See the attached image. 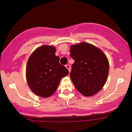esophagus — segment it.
Listing matches in <instances>:
<instances>
[{"label": "esophagus", "mask_w": 132, "mask_h": 132, "mask_svg": "<svg viewBox=\"0 0 132 132\" xmlns=\"http://www.w3.org/2000/svg\"><path fill=\"white\" fill-rule=\"evenodd\" d=\"M66 66V68L68 69V70H69V72H70V70H71V68H70V66L69 65V64H66V65L65 66Z\"/></svg>", "instance_id": "obj_1"}]
</instances>
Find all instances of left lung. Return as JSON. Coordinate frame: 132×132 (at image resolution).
<instances>
[{
	"label": "left lung",
	"instance_id": "obj_1",
	"mask_svg": "<svg viewBox=\"0 0 132 132\" xmlns=\"http://www.w3.org/2000/svg\"><path fill=\"white\" fill-rule=\"evenodd\" d=\"M70 57L75 60L70 78L75 87L84 96L99 92L104 86L109 73V62L105 54L87 42L70 46Z\"/></svg>",
	"mask_w": 132,
	"mask_h": 132
}]
</instances>
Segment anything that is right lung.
I'll return each mask as SVG.
<instances>
[{
    "mask_svg": "<svg viewBox=\"0 0 132 132\" xmlns=\"http://www.w3.org/2000/svg\"><path fill=\"white\" fill-rule=\"evenodd\" d=\"M54 46L42 45L28 58L26 66V80L35 94L48 98L57 90L61 80L69 74L68 69L59 63Z\"/></svg>",
    "mask_w": 132,
    "mask_h": 132,
    "instance_id": "add662e5",
    "label": "right lung"
}]
</instances>
